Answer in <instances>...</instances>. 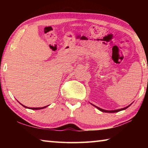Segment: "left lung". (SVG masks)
<instances>
[{"label":"left lung","instance_id":"1","mask_svg":"<svg viewBox=\"0 0 148 148\" xmlns=\"http://www.w3.org/2000/svg\"><path fill=\"white\" fill-rule=\"evenodd\" d=\"M93 106H95L96 108H98L99 110H101V111L103 112H108V113H115V112H117L121 111V110H125V109H127V108L130 106V105H129V106H127V107H125V108H123L119 109V110H103V109L97 107V106H95V105H93Z\"/></svg>","mask_w":148,"mask_h":148}]
</instances>
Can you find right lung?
I'll return each instance as SVG.
<instances>
[{"label":"right lung","mask_w":148,"mask_h":148,"mask_svg":"<svg viewBox=\"0 0 148 148\" xmlns=\"http://www.w3.org/2000/svg\"><path fill=\"white\" fill-rule=\"evenodd\" d=\"M21 104V103H20ZM22 106H23V107H25V108H27V106H24V105H23V104H21ZM47 106H44V107H42V108H30V109H31V110H40V109H43V108H45L46 107H47Z\"/></svg>","instance_id":"right-lung-1"}]
</instances>
